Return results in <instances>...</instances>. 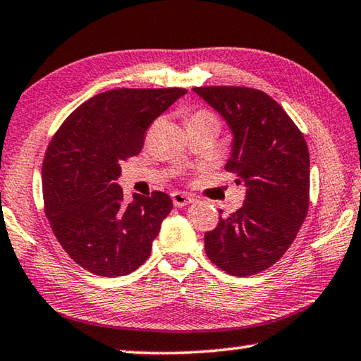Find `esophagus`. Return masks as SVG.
I'll use <instances>...</instances> for the list:
<instances>
[{
    "instance_id": "1",
    "label": "esophagus",
    "mask_w": 361,
    "mask_h": 361,
    "mask_svg": "<svg viewBox=\"0 0 361 361\" xmlns=\"http://www.w3.org/2000/svg\"><path fill=\"white\" fill-rule=\"evenodd\" d=\"M172 200H173V205L175 207H186V205L194 202L192 197H189V195L183 194V192H173L172 194Z\"/></svg>"
}]
</instances>
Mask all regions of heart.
<instances>
[{
	"label": "heart",
	"mask_w": 361,
	"mask_h": 361,
	"mask_svg": "<svg viewBox=\"0 0 361 361\" xmlns=\"http://www.w3.org/2000/svg\"><path fill=\"white\" fill-rule=\"evenodd\" d=\"M192 122H205V124H215L219 127V118L210 109H195L188 118V124H192Z\"/></svg>",
	"instance_id": "obj_1"
}]
</instances>
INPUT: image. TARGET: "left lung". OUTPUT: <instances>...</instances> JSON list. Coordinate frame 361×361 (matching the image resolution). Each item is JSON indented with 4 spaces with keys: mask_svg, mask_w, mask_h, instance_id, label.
Returning <instances> with one entry per match:
<instances>
[{
    "mask_svg": "<svg viewBox=\"0 0 361 361\" xmlns=\"http://www.w3.org/2000/svg\"><path fill=\"white\" fill-rule=\"evenodd\" d=\"M194 92L228 122L234 143L226 170L247 186L243 207L204 237L213 264L235 277L271 267L290 248L307 216L309 149L279 103L258 89L207 85Z\"/></svg>",
    "mask_w": 361,
    "mask_h": 361,
    "instance_id": "1",
    "label": "left lung"
}]
</instances>
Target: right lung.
Here are the masks:
<instances>
[{
	"mask_svg": "<svg viewBox=\"0 0 361 361\" xmlns=\"http://www.w3.org/2000/svg\"><path fill=\"white\" fill-rule=\"evenodd\" d=\"M186 92L106 90L78 106L49 142L41 173L44 213L60 245L85 271L121 277L149 258L172 199L152 191L126 204L116 180L121 164L140 154L152 121Z\"/></svg>",
	"mask_w": 361,
	"mask_h": 361,
	"instance_id": "1",
	"label": "right lung"
}]
</instances>
